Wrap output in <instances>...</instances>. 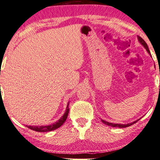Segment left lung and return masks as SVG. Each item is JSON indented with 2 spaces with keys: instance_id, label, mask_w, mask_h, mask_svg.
Masks as SVG:
<instances>
[{
  "instance_id": "obj_1",
  "label": "left lung",
  "mask_w": 160,
  "mask_h": 160,
  "mask_svg": "<svg viewBox=\"0 0 160 160\" xmlns=\"http://www.w3.org/2000/svg\"><path fill=\"white\" fill-rule=\"evenodd\" d=\"M138 41L139 42H140V43L141 45H142V46H143L146 49V51H148V53H149V54L151 55V53H150V51H149V49H148V45L146 44V42H145V41L143 40V39H142L140 37H139V36H138ZM159 89H160V88H159ZM140 119H138V120H137V121H134V122H132V123H127V124H121V123H109V122H107V121H103V120H102L101 119V121L103 122V123L104 124H106V125H107V126H112V127H118V128H125V127H128V126H132V124H134V123H137V122H138L139 120Z\"/></svg>"
}]
</instances>
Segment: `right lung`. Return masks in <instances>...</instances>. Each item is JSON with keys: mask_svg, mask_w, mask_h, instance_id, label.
<instances>
[{"mask_svg": "<svg viewBox=\"0 0 160 160\" xmlns=\"http://www.w3.org/2000/svg\"><path fill=\"white\" fill-rule=\"evenodd\" d=\"M68 106H69V103H68L65 114H64L63 116L61 117V118H60L59 121H57L55 123L51 124V125H48V126H26L28 128H30V129L36 131V132H51V131L57 129V128H59L62 124L65 123L66 119H67L68 113H69V108H68Z\"/></svg>", "mask_w": 160, "mask_h": 160, "instance_id": "1", "label": "right lung"}]
</instances>
